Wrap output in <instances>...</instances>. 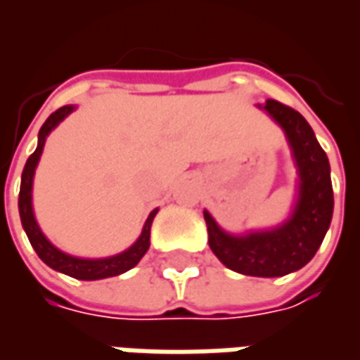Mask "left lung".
<instances>
[{
  "instance_id": "1",
  "label": "left lung",
  "mask_w": 360,
  "mask_h": 360,
  "mask_svg": "<svg viewBox=\"0 0 360 360\" xmlns=\"http://www.w3.org/2000/svg\"><path fill=\"white\" fill-rule=\"evenodd\" d=\"M264 110L283 127L301 175L293 218L278 229L247 237L224 233L208 212H204V219L212 252L229 270L257 278H278L309 264L316 255L332 221L333 191L330 162L307 119L278 100H266Z\"/></svg>"
}]
</instances>
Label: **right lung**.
<instances>
[{"mask_svg":"<svg viewBox=\"0 0 360 360\" xmlns=\"http://www.w3.org/2000/svg\"><path fill=\"white\" fill-rule=\"evenodd\" d=\"M75 108L73 105H63L59 108L58 111H53L50 117L46 119V123L40 129L38 133V148L30 154V158L25 164V169H22V177H20V193H19V214L20 221H22V227L27 231V237L32 249L36 250V255L42 258V262L53 268V270L61 271V274H67L75 279H84V281H92V279H103L111 278V276H119L123 271L131 270L133 266L139 264L146 250L150 247V226H152V219L156 216L154 210L146 219L144 224V229H142L139 241L134 243L131 249H127L125 252H121L117 257L110 258H98V260H86V258H75L69 257L65 252L58 250L53 245H51L46 237L40 231V227L36 224L34 214H32V198H30V193H32V177H34V167L40 160V154H42L44 142H46V136L50 134V131L53 127L58 125L61 119H65Z\"/></svg>","mask_w":360,"mask_h":360,"instance_id":"right-lung-1","label":"right lung"}]
</instances>
